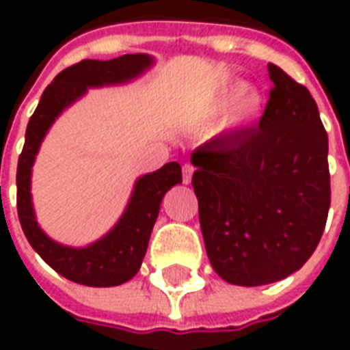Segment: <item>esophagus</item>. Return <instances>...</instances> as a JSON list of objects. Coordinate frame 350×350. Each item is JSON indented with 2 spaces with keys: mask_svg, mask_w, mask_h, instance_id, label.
Masks as SVG:
<instances>
[{
  "mask_svg": "<svg viewBox=\"0 0 350 350\" xmlns=\"http://www.w3.org/2000/svg\"><path fill=\"white\" fill-rule=\"evenodd\" d=\"M193 172H195V168H193V165H183L182 176H183V183H185V185H187V183H191Z\"/></svg>",
  "mask_w": 350,
  "mask_h": 350,
  "instance_id": "esophagus-1",
  "label": "esophagus"
}]
</instances>
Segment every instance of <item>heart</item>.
Returning a JSON list of instances; mask_svg holds the SVG:
<instances>
[{"label":"heart","instance_id":"obj_1","mask_svg":"<svg viewBox=\"0 0 350 350\" xmlns=\"http://www.w3.org/2000/svg\"><path fill=\"white\" fill-rule=\"evenodd\" d=\"M266 110V97L257 88H247L242 80H221L195 108L198 123L212 125L221 120V133L227 137L247 135L262 118Z\"/></svg>","mask_w":350,"mask_h":350}]
</instances>
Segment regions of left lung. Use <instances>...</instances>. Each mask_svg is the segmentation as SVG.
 <instances>
[{
    "label": "left lung",
    "instance_id": "8db88e82",
    "mask_svg": "<svg viewBox=\"0 0 350 350\" xmlns=\"http://www.w3.org/2000/svg\"><path fill=\"white\" fill-rule=\"evenodd\" d=\"M258 129L191 153L193 189L212 268L230 285L260 286L300 270L330 210L328 135L311 93L278 65Z\"/></svg>",
    "mask_w": 350,
    "mask_h": 350
}]
</instances>
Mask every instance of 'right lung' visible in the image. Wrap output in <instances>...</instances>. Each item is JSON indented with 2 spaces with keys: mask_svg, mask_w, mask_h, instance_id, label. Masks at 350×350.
Here are the masks:
<instances>
[{
  "mask_svg": "<svg viewBox=\"0 0 350 350\" xmlns=\"http://www.w3.org/2000/svg\"><path fill=\"white\" fill-rule=\"evenodd\" d=\"M155 64L150 54H125L114 59H82L52 80L29 118L26 142L16 168V208L27 242L50 268L69 281L88 286L122 285L137 275L148 250L153 225L167 191L182 182L180 163L138 176L125 210L116 225L99 240L72 247L52 240L37 223L31 198V170L50 127L65 110L82 99L90 88L122 86L140 79Z\"/></svg>",
  "mask_w": 350,
  "mask_h": 350,
  "instance_id": "obj_1",
  "label": "right lung"
}]
</instances>
